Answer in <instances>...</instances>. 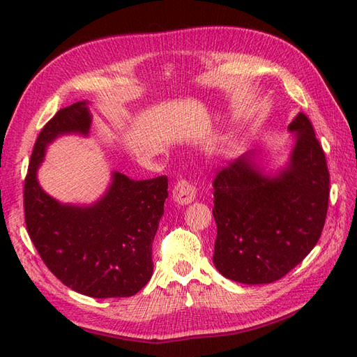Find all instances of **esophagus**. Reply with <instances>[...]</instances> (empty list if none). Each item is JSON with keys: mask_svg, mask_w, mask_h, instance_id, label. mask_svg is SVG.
Masks as SVG:
<instances>
[{"mask_svg": "<svg viewBox=\"0 0 357 357\" xmlns=\"http://www.w3.org/2000/svg\"><path fill=\"white\" fill-rule=\"evenodd\" d=\"M196 198V187L188 183L185 179H181L173 188V201L181 204V206H187V204L193 202Z\"/></svg>", "mask_w": 357, "mask_h": 357, "instance_id": "esophagus-1", "label": "esophagus"}]
</instances>
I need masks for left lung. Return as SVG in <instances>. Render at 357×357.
<instances>
[{
	"label": "left lung",
	"instance_id": "obj_1",
	"mask_svg": "<svg viewBox=\"0 0 357 357\" xmlns=\"http://www.w3.org/2000/svg\"><path fill=\"white\" fill-rule=\"evenodd\" d=\"M287 164L267 173L255 151L218 172L213 264L227 279L257 285L284 278L312 252L325 224L330 173L313 126L298 113L288 126Z\"/></svg>",
	"mask_w": 357,
	"mask_h": 357
}]
</instances>
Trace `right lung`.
<instances>
[{
	"instance_id": "add662e5",
	"label": "right lung",
	"mask_w": 357,
	"mask_h": 357,
	"mask_svg": "<svg viewBox=\"0 0 357 357\" xmlns=\"http://www.w3.org/2000/svg\"><path fill=\"white\" fill-rule=\"evenodd\" d=\"M87 101L61 109L38 135L24 181L27 233L47 268L64 285L90 298H128L151 273V245L169 196L165 176L135 181L112 172L100 199L89 206L63 204L38 183L49 144L63 135L89 136Z\"/></svg>"
}]
</instances>
